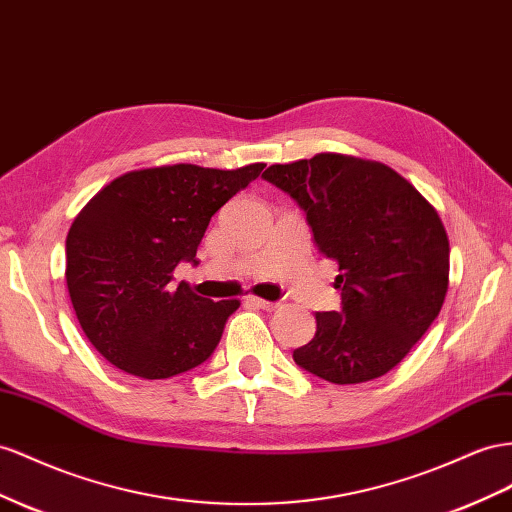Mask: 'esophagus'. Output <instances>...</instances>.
Listing matches in <instances>:
<instances>
[{
  "label": "esophagus",
  "instance_id": "1",
  "mask_svg": "<svg viewBox=\"0 0 512 512\" xmlns=\"http://www.w3.org/2000/svg\"><path fill=\"white\" fill-rule=\"evenodd\" d=\"M245 303H250V306H256V308H260V310H267V312H273L275 308H278V303H275V301H265V299L252 297V295H247V297H245Z\"/></svg>",
  "mask_w": 512,
  "mask_h": 512
}]
</instances>
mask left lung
Returning <instances> with one entry per match:
<instances>
[{"mask_svg": "<svg viewBox=\"0 0 512 512\" xmlns=\"http://www.w3.org/2000/svg\"><path fill=\"white\" fill-rule=\"evenodd\" d=\"M306 213L319 252L338 262L340 312H316L295 364L329 383L377 379L444 306L450 243L422 193L379 161L321 153L262 174Z\"/></svg>", "mask_w": 512, "mask_h": 512, "instance_id": "8db88e82", "label": "left lung"}]
</instances>
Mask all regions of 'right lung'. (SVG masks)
<instances>
[{
  "label": "right lung",
  "instance_id": "1",
  "mask_svg": "<svg viewBox=\"0 0 512 512\" xmlns=\"http://www.w3.org/2000/svg\"><path fill=\"white\" fill-rule=\"evenodd\" d=\"M265 168L191 163L127 172L81 209L66 237V286L81 329L107 362L142 379L204 364L239 299L211 301L172 284L198 265L211 217Z\"/></svg>",
  "mask_w": 512,
  "mask_h": 512
}]
</instances>
